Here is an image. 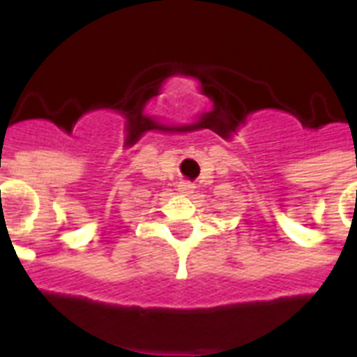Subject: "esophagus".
<instances>
[{
    "label": "esophagus",
    "instance_id": "34e87169",
    "mask_svg": "<svg viewBox=\"0 0 357 357\" xmlns=\"http://www.w3.org/2000/svg\"><path fill=\"white\" fill-rule=\"evenodd\" d=\"M178 189L181 190V192H185V195H189V192H192V190L197 189V185L192 183V181H179Z\"/></svg>",
    "mask_w": 357,
    "mask_h": 357
}]
</instances>
